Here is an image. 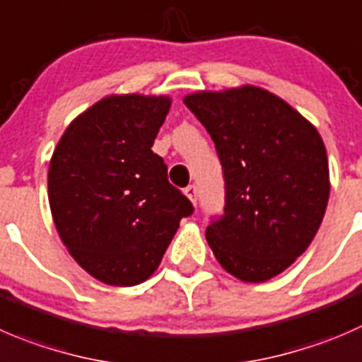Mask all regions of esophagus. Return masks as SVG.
I'll return each instance as SVG.
<instances>
[{
    "label": "esophagus",
    "mask_w": 362,
    "mask_h": 362,
    "mask_svg": "<svg viewBox=\"0 0 362 362\" xmlns=\"http://www.w3.org/2000/svg\"><path fill=\"white\" fill-rule=\"evenodd\" d=\"M184 192L185 196H187V198L196 205V202H198V187H196V185H187V187L184 189Z\"/></svg>",
    "instance_id": "34e87169"
}]
</instances>
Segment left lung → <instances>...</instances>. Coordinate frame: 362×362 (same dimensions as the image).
I'll list each match as a JSON object with an SVG mask.
<instances>
[{
  "label": "left lung",
  "instance_id": "obj_1",
  "mask_svg": "<svg viewBox=\"0 0 362 362\" xmlns=\"http://www.w3.org/2000/svg\"><path fill=\"white\" fill-rule=\"evenodd\" d=\"M216 145L224 214L205 237L231 276L281 274L317 235L329 202V163L317 129L274 93L242 86L184 99Z\"/></svg>",
  "mask_w": 362,
  "mask_h": 362
}]
</instances>
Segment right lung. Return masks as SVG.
<instances>
[{
    "instance_id": "add662e5",
    "label": "right lung",
    "mask_w": 362,
    "mask_h": 362,
    "mask_svg": "<svg viewBox=\"0 0 362 362\" xmlns=\"http://www.w3.org/2000/svg\"><path fill=\"white\" fill-rule=\"evenodd\" d=\"M170 106L168 97H106L66 127L52 153L56 230L74 259L106 285L148 279L182 217L194 212L152 150Z\"/></svg>"
}]
</instances>
